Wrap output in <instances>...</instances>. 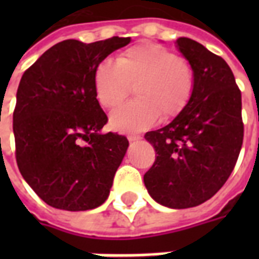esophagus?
I'll list each match as a JSON object with an SVG mask.
<instances>
[{
    "label": "esophagus",
    "mask_w": 259,
    "mask_h": 259,
    "mask_svg": "<svg viewBox=\"0 0 259 259\" xmlns=\"http://www.w3.org/2000/svg\"><path fill=\"white\" fill-rule=\"evenodd\" d=\"M129 141L130 142H134V141H138V140H141V136H136V134H130L129 137Z\"/></svg>",
    "instance_id": "obj_1"
}]
</instances>
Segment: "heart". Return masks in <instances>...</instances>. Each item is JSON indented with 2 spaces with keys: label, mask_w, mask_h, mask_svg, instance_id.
<instances>
[{
  "label": "heart",
  "mask_w": 259,
  "mask_h": 259,
  "mask_svg": "<svg viewBox=\"0 0 259 259\" xmlns=\"http://www.w3.org/2000/svg\"><path fill=\"white\" fill-rule=\"evenodd\" d=\"M134 87L136 101L114 110L110 123L121 132H141L160 118L169 122L188 106L195 89V72L187 59L156 42H141L118 55L115 64L99 63L94 71L98 102L114 109Z\"/></svg>",
  "instance_id": "b5f03b06"
}]
</instances>
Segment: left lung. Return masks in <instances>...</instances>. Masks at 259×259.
<instances>
[{"label":"left lung","mask_w":259,"mask_h":259,"mask_svg":"<svg viewBox=\"0 0 259 259\" xmlns=\"http://www.w3.org/2000/svg\"><path fill=\"white\" fill-rule=\"evenodd\" d=\"M195 72L185 110L169 125L148 132L156 160L144 175L154 200L169 208H189L223 187L243 142L242 95L225 59L192 38L176 40Z\"/></svg>","instance_id":"left-lung-1"}]
</instances>
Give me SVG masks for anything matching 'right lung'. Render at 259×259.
Listing matches in <instances>:
<instances>
[{
	"label": "right lung",
	"mask_w": 259,
	"mask_h": 259,
	"mask_svg": "<svg viewBox=\"0 0 259 259\" xmlns=\"http://www.w3.org/2000/svg\"><path fill=\"white\" fill-rule=\"evenodd\" d=\"M130 37L84 44L64 40L24 72L13 111L16 161L38 197L55 208L86 211L105 203L129 141L101 134L107 115L94 71Z\"/></svg>",
	"instance_id": "obj_1"
}]
</instances>
